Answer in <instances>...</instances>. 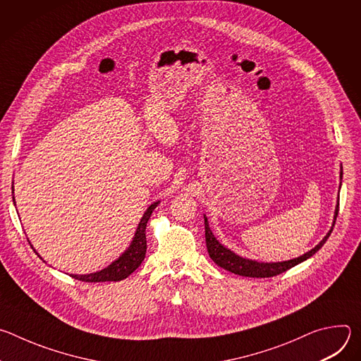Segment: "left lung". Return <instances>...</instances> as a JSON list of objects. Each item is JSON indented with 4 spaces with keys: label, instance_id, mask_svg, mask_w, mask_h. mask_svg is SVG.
I'll use <instances>...</instances> for the list:
<instances>
[{
    "label": "left lung",
    "instance_id": "obj_1",
    "mask_svg": "<svg viewBox=\"0 0 361 361\" xmlns=\"http://www.w3.org/2000/svg\"><path fill=\"white\" fill-rule=\"evenodd\" d=\"M343 178V167L340 170V180ZM341 185V183H340ZM338 214V204L334 210V220L331 224L330 231L326 234V237L310 251H307L305 254L297 257V259L293 260H287V262H279V263H260V262H255V260H250V259H244V257L235 254L234 251H231L230 248L224 247L213 234V231L210 230L207 217L204 216V227H205V244H207V250L209 254L212 257V260L223 267L224 270L243 276V277H257V279H266V277H273L277 274H281L284 271H287L288 269L305 262L307 259H310L313 254H316L327 241V238L330 237L333 227L336 224V219Z\"/></svg>",
    "mask_w": 361,
    "mask_h": 361
}]
</instances>
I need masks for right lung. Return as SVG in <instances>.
Wrapping results in <instances>:
<instances>
[{
  "instance_id": "add662e5",
  "label": "right lung",
  "mask_w": 361,
  "mask_h": 361,
  "mask_svg": "<svg viewBox=\"0 0 361 361\" xmlns=\"http://www.w3.org/2000/svg\"><path fill=\"white\" fill-rule=\"evenodd\" d=\"M13 192H14V185H13ZM13 201L16 204V200L13 197ZM160 201L152 202L149 207L145 210L144 216L141 217L138 227L135 230V234L133 237L131 244L128 245V248L118 257L116 262H113L110 266H107L106 269H102L99 271L95 273H90V274H70L73 279L75 280H81L85 283H99V281H120L127 279L133 271H135L140 264L142 263L144 257H145V251H147V238H145V227L147 223L154 212V209L157 207ZM30 243V240H28ZM31 244V243H30ZM32 247V245H31ZM34 248V247H32ZM35 251V250H34ZM37 252V251H35ZM38 254V252H37ZM38 257L41 259V255L38 254ZM42 260V259H41Z\"/></svg>"
}]
</instances>
